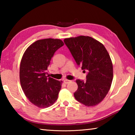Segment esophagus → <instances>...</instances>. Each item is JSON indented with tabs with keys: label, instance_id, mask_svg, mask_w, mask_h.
Instances as JSON below:
<instances>
[{
	"label": "esophagus",
	"instance_id": "esophagus-1",
	"mask_svg": "<svg viewBox=\"0 0 135 135\" xmlns=\"http://www.w3.org/2000/svg\"><path fill=\"white\" fill-rule=\"evenodd\" d=\"M70 81V80H67V79H65V80H64V83L65 84H67V83H69Z\"/></svg>",
	"mask_w": 135,
	"mask_h": 135
}]
</instances>
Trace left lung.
<instances>
[{
    "label": "left lung",
    "instance_id": "left-lung-1",
    "mask_svg": "<svg viewBox=\"0 0 135 135\" xmlns=\"http://www.w3.org/2000/svg\"><path fill=\"white\" fill-rule=\"evenodd\" d=\"M76 62L85 73L86 80H76L78 89L74 98L88 107L98 104L110 89L113 67L104 46L89 36H80L64 40Z\"/></svg>",
    "mask_w": 135,
    "mask_h": 135
}]
</instances>
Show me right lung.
<instances>
[{
  "instance_id": "1",
  "label": "right lung",
  "mask_w": 135,
  "mask_h": 135,
  "mask_svg": "<svg viewBox=\"0 0 135 135\" xmlns=\"http://www.w3.org/2000/svg\"><path fill=\"white\" fill-rule=\"evenodd\" d=\"M64 45L60 39L37 40L26 49L21 59L20 79L25 95L38 108H47L58 99L62 81L46 76L50 61Z\"/></svg>"
}]
</instances>
